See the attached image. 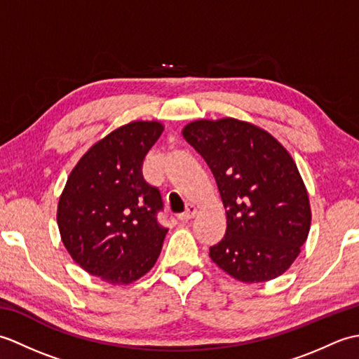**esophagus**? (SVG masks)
Listing matches in <instances>:
<instances>
[{
  "label": "esophagus",
  "mask_w": 359,
  "mask_h": 359,
  "mask_svg": "<svg viewBox=\"0 0 359 359\" xmlns=\"http://www.w3.org/2000/svg\"><path fill=\"white\" fill-rule=\"evenodd\" d=\"M196 215H197V208L194 207V205H189V207H187L185 212H182L177 219L180 220V222H188V220H191Z\"/></svg>",
  "instance_id": "1"
}]
</instances>
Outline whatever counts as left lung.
Listing matches in <instances>:
<instances>
[{"label": "left lung", "instance_id": "8db88e82", "mask_svg": "<svg viewBox=\"0 0 359 359\" xmlns=\"http://www.w3.org/2000/svg\"><path fill=\"white\" fill-rule=\"evenodd\" d=\"M182 135L210 166L226 212L211 261L245 284L285 273L311 222L307 188L288 151L265 129L230 117L191 121Z\"/></svg>", "mask_w": 359, "mask_h": 359}]
</instances>
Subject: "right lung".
I'll return each mask as SVG.
<instances>
[{"label": "right lung", "mask_w": 359, "mask_h": 359, "mask_svg": "<svg viewBox=\"0 0 359 359\" xmlns=\"http://www.w3.org/2000/svg\"><path fill=\"white\" fill-rule=\"evenodd\" d=\"M163 133L137 120L93 144L74 166L58 201L57 224L67 253L83 270L128 285L154 266L166 228L158 189L142 175L144 156Z\"/></svg>", "instance_id": "1"}]
</instances>
